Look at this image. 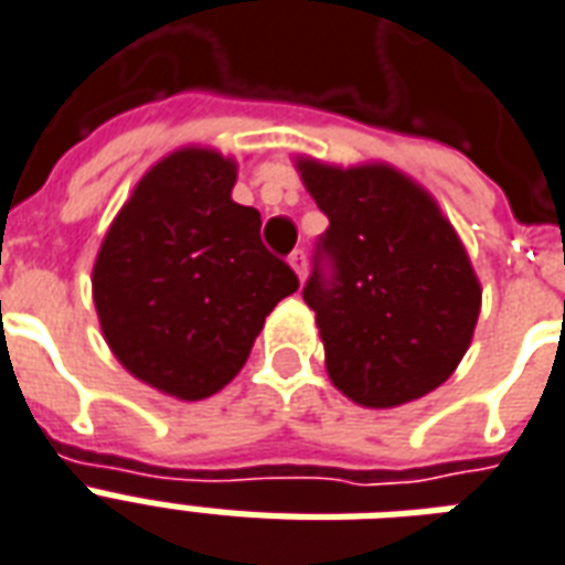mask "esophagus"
I'll use <instances>...</instances> for the list:
<instances>
[{"label":"esophagus","instance_id":"esophagus-1","mask_svg":"<svg viewBox=\"0 0 565 565\" xmlns=\"http://www.w3.org/2000/svg\"><path fill=\"white\" fill-rule=\"evenodd\" d=\"M288 265L295 268L297 277H300V279L306 277V253H303V250H295V253H291V256H288Z\"/></svg>","mask_w":565,"mask_h":565}]
</instances>
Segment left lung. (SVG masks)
Listing matches in <instances>:
<instances>
[{"mask_svg": "<svg viewBox=\"0 0 565 565\" xmlns=\"http://www.w3.org/2000/svg\"><path fill=\"white\" fill-rule=\"evenodd\" d=\"M297 170L330 217L303 300L335 388L386 409L441 386L469 351L480 282L436 200L388 164Z\"/></svg>", "mask_w": 565, "mask_h": 565, "instance_id": "1", "label": "left lung"}]
</instances>
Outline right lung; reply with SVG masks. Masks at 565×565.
<instances>
[{"mask_svg":"<svg viewBox=\"0 0 565 565\" xmlns=\"http://www.w3.org/2000/svg\"><path fill=\"white\" fill-rule=\"evenodd\" d=\"M233 185L235 161L221 152H170L135 185L96 256L105 342L132 377L179 401L221 392L270 309L300 286Z\"/></svg>","mask_w":565,"mask_h":565,"instance_id":"right-lung-1","label":"right lung"}]
</instances>
